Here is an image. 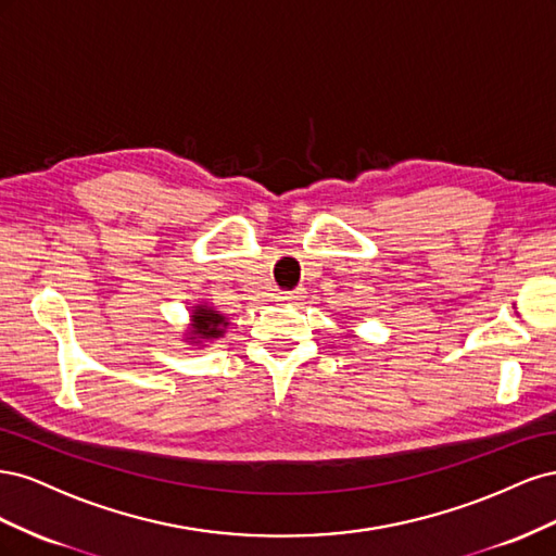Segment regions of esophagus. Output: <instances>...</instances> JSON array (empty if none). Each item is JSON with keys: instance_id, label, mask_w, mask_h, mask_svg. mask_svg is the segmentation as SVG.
<instances>
[{"instance_id": "obj_1", "label": "esophagus", "mask_w": 556, "mask_h": 556, "mask_svg": "<svg viewBox=\"0 0 556 556\" xmlns=\"http://www.w3.org/2000/svg\"><path fill=\"white\" fill-rule=\"evenodd\" d=\"M304 290H280L276 299L280 304H299V301H304Z\"/></svg>"}]
</instances>
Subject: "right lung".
<instances>
[{"label":"right lung","mask_w":556,"mask_h":556,"mask_svg":"<svg viewBox=\"0 0 556 556\" xmlns=\"http://www.w3.org/2000/svg\"><path fill=\"white\" fill-rule=\"evenodd\" d=\"M227 325H229L227 319L217 311H213L208 306H197L194 313H192V331H190L192 336H190V339L192 341H197V339H220V336L225 333L223 327H227Z\"/></svg>","instance_id":"obj_1"}]
</instances>
